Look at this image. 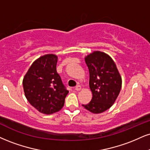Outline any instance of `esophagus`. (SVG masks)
Returning <instances> with one entry per match:
<instances>
[{
  "label": "esophagus",
  "instance_id": "34e87169",
  "mask_svg": "<svg viewBox=\"0 0 150 150\" xmlns=\"http://www.w3.org/2000/svg\"><path fill=\"white\" fill-rule=\"evenodd\" d=\"M75 89L76 90V91H80V90H81V86L80 85H77L75 87Z\"/></svg>",
  "mask_w": 150,
  "mask_h": 150
}]
</instances>
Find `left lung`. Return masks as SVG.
<instances>
[{"label": "left lung", "instance_id": "8db88e82", "mask_svg": "<svg viewBox=\"0 0 150 150\" xmlns=\"http://www.w3.org/2000/svg\"><path fill=\"white\" fill-rule=\"evenodd\" d=\"M85 62L93 96L89 103L82 106L91 112L99 114L114 104L122 88V77L114 61L104 52H92L85 57Z\"/></svg>", "mask_w": 150, "mask_h": 150}]
</instances>
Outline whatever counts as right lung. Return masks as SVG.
<instances>
[{
	"mask_svg": "<svg viewBox=\"0 0 150 150\" xmlns=\"http://www.w3.org/2000/svg\"><path fill=\"white\" fill-rule=\"evenodd\" d=\"M57 61L55 54L42 56L32 64L23 80L28 101L45 115L60 110L68 93L57 72Z\"/></svg>",
	"mask_w": 150,
	"mask_h": 150,
	"instance_id": "add662e5",
	"label": "right lung"
}]
</instances>
